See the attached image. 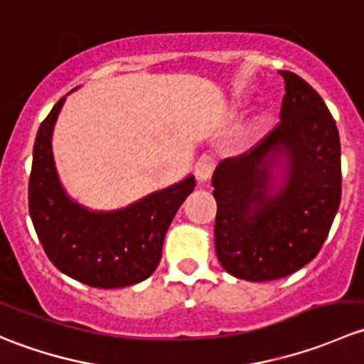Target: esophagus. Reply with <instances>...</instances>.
<instances>
[{"mask_svg": "<svg viewBox=\"0 0 364 364\" xmlns=\"http://www.w3.org/2000/svg\"><path fill=\"white\" fill-rule=\"evenodd\" d=\"M215 171V160L209 155H203L196 164V176L200 183H205Z\"/></svg>", "mask_w": 364, "mask_h": 364, "instance_id": "34e87169", "label": "esophagus"}]
</instances>
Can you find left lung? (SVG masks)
I'll list each match as a JSON object with an SVG mask.
<instances>
[{"instance_id": "8db88e82", "label": "left lung", "mask_w": 364, "mask_h": 364, "mask_svg": "<svg viewBox=\"0 0 364 364\" xmlns=\"http://www.w3.org/2000/svg\"><path fill=\"white\" fill-rule=\"evenodd\" d=\"M278 127L213 174L216 257L248 282L284 278L306 266L328 237L341 199L340 135L321 95L280 72Z\"/></svg>"}]
</instances>
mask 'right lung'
<instances>
[{"label":"right lung","mask_w":364,"mask_h":364,"mask_svg":"<svg viewBox=\"0 0 364 364\" xmlns=\"http://www.w3.org/2000/svg\"><path fill=\"white\" fill-rule=\"evenodd\" d=\"M65 100L42 121L33 146L29 216L40 243L61 273L90 287L117 289L144 282L159 266L165 232L193 192L196 178L188 174L112 211L79 204L65 190L53 153L54 124Z\"/></svg>","instance_id":"right-lung-1"}]
</instances>
